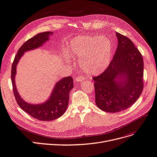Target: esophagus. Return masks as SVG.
Masks as SVG:
<instances>
[{"instance_id": "esophagus-1", "label": "esophagus", "mask_w": 157, "mask_h": 157, "mask_svg": "<svg viewBox=\"0 0 157 157\" xmlns=\"http://www.w3.org/2000/svg\"><path fill=\"white\" fill-rule=\"evenodd\" d=\"M84 80H85V78L81 76H76V78H75V81H76V82H81V81H83Z\"/></svg>"}]
</instances>
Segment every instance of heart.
<instances>
[{"mask_svg": "<svg viewBox=\"0 0 157 157\" xmlns=\"http://www.w3.org/2000/svg\"><path fill=\"white\" fill-rule=\"evenodd\" d=\"M70 53L79 58V66L85 73L97 75L103 72L112 59V45L106 36H79L71 43Z\"/></svg>", "mask_w": 157, "mask_h": 157, "instance_id": "heart-1", "label": "heart"}]
</instances>
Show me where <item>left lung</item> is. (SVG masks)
<instances>
[{
	"mask_svg": "<svg viewBox=\"0 0 157 157\" xmlns=\"http://www.w3.org/2000/svg\"><path fill=\"white\" fill-rule=\"evenodd\" d=\"M118 45L106 70L93 77L95 104L106 112H119L137 101L144 87V62L132 41L116 32ZM122 77V80L117 78Z\"/></svg>",
	"mask_w": 157,
	"mask_h": 157,
	"instance_id": "left-lung-1",
	"label": "left lung"
}]
</instances>
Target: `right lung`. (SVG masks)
<instances>
[{"instance_id": "obj_1", "label": "right lung", "mask_w": 157, "mask_h": 157, "mask_svg": "<svg viewBox=\"0 0 157 157\" xmlns=\"http://www.w3.org/2000/svg\"><path fill=\"white\" fill-rule=\"evenodd\" d=\"M52 33L46 31L41 33L27 40L20 47L11 66V82L15 99L19 106L30 115L31 117L40 121H52L62 116L67 110L69 103V93L73 85V78L71 76L63 78L56 84L48 101L41 105L28 104L20 97L15 83L17 65L24 52L32 50L42 45L48 40Z\"/></svg>"}]
</instances>
